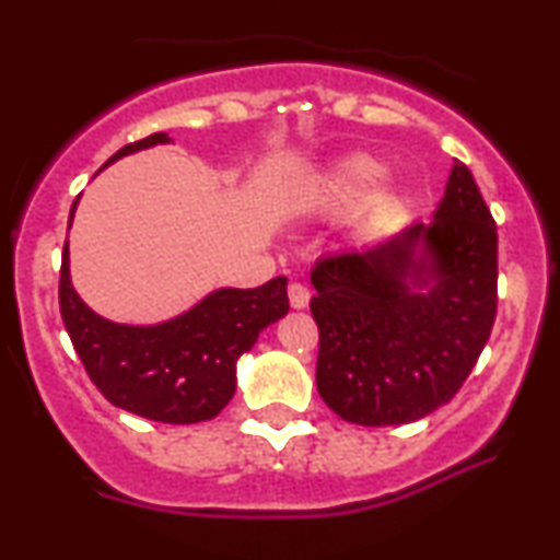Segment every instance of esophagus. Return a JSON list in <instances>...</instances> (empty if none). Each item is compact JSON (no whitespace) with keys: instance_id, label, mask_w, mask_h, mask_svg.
Masks as SVG:
<instances>
[{"instance_id":"34e87169","label":"esophagus","mask_w":560,"mask_h":560,"mask_svg":"<svg viewBox=\"0 0 560 560\" xmlns=\"http://www.w3.org/2000/svg\"><path fill=\"white\" fill-rule=\"evenodd\" d=\"M287 292H289V305L294 310H305L310 305V289L305 284H300V281H292Z\"/></svg>"}]
</instances>
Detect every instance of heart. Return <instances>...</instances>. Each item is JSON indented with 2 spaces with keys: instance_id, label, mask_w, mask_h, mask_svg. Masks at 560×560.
Segmentation results:
<instances>
[{
  "instance_id": "heart-1",
  "label": "heart",
  "mask_w": 560,
  "mask_h": 560,
  "mask_svg": "<svg viewBox=\"0 0 560 560\" xmlns=\"http://www.w3.org/2000/svg\"><path fill=\"white\" fill-rule=\"evenodd\" d=\"M383 174H386L383 164H378V161L370 156H360V153H357V156L341 159L339 164H334L331 170L318 179L315 200H318V206L328 213L352 211V208L365 203L370 195L375 192V187L381 185ZM394 206H396L394 192L375 195L373 206H370V211L365 215V229H373L375 224H381Z\"/></svg>"
}]
</instances>
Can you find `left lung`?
<instances>
[{
    "label": "left lung",
    "mask_w": 560,
    "mask_h": 560,
    "mask_svg": "<svg viewBox=\"0 0 560 560\" xmlns=\"http://www.w3.org/2000/svg\"><path fill=\"white\" fill-rule=\"evenodd\" d=\"M320 399L365 428L422 420L454 399L488 345L498 234L472 172L454 161L433 221L310 271Z\"/></svg>",
    "instance_id": "left-lung-1"
}]
</instances>
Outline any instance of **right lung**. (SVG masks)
<instances>
[{
	"instance_id": "obj_1",
	"label": "right lung",
	"mask_w": 560,
	"mask_h": 560,
	"mask_svg": "<svg viewBox=\"0 0 560 560\" xmlns=\"http://www.w3.org/2000/svg\"><path fill=\"white\" fill-rule=\"evenodd\" d=\"M164 143H172L170 135L153 132L125 145L104 166ZM59 310L85 373L114 407L145 420L190 425L213 420L226 407L237 390V360L255 347L262 328L284 318L289 298L287 279L276 276L255 289H213L177 318L153 326L114 323L80 300L70 279V245L65 242Z\"/></svg>"
}]
</instances>
